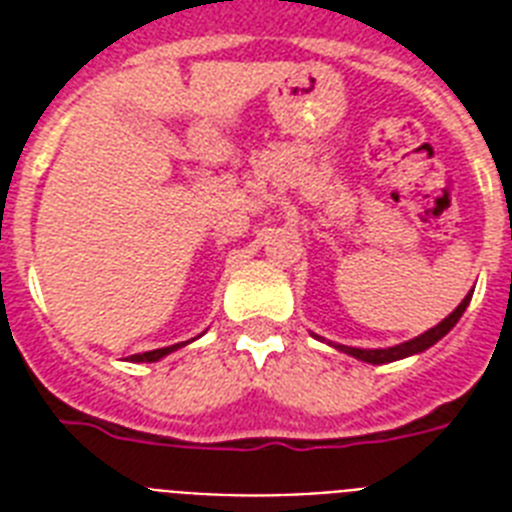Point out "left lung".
<instances>
[{
    "mask_svg": "<svg viewBox=\"0 0 512 512\" xmlns=\"http://www.w3.org/2000/svg\"><path fill=\"white\" fill-rule=\"evenodd\" d=\"M470 303V295L462 300L457 308H454V313H449L441 324H436L433 329H428L425 335L414 337V340L409 342H401V345H393V348H380V350H364V348H348V345H335V348H340L342 353H350V356L361 358V361H369V364H388V361H398V358H406V356H414V353H422V350H428L430 345H436L441 337L449 332V329L460 321V316L465 313V308H468Z\"/></svg>",
    "mask_w": 512,
    "mask_h": 512,
    "instance_id": "obj_1",
    "label": "left lung"
}]
</instances>
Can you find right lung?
Segmentation results:
<instances>
[{"label": "right lung", "mask_w": 512, "mask_h": 512, "mask_svg": "<svg viewBox=\"0 0 512 512\" xmlns=\"http://www.w3.org/2000/svg\"><path fill=\"white\" fill-rule=\"evenodd\" d=\"M183 345V342H177V345H167V348H156V350H148V353H135V356L130 358V361H159V358H164L167 353H172V350H177Z\"/></svg>", "instance_id": "add662e5"}]
</instances>
